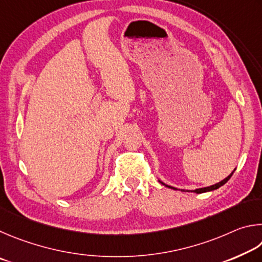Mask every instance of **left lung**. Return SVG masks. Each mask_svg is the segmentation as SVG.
Wrapping results in <instances>:
<instances>
[{"label":"left lung","instance_id":"left-lung-1","mask_svg":"<svg viewBox=\"0 0 262 262\" xmlns=\"http://www.w3.org/2000/svg\"><path fill=\"white\" fill-rule=\"evenodd\" d=\"M232 173H233V171L230 173V175H229L227 178H224L223 181H221L220 183H217V184H215V185H212V186H208V187H204V189H196V190H194L193 192H195V193H204V192H208V191H213V190H216V189H219L220 186H222V185H224L226 184V183L230 180V177L232 176ZM163 184V183H162ZM163 185H166V184H163ZM167 187H170V189H173V190H177L176 187H172V186H169V185H166ZM184 191V190H183ZM190 192V191H189Z\"/></svg>","mask_w":262,"mask_h":262}]
</instances>
